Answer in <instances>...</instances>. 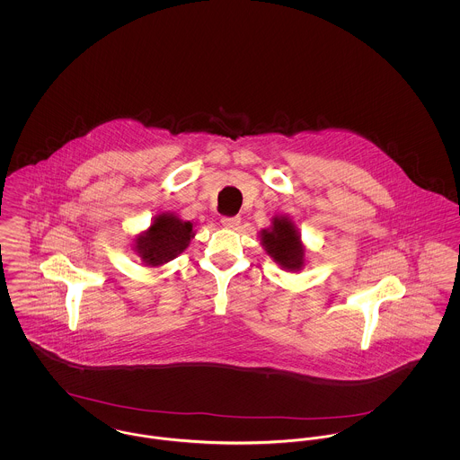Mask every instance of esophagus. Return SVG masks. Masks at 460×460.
Returning <instances> with one entry per match:
<instances>
[{
    "label": "esophagus",
    "instance_id": "1",
    "mask_svg": "<svg viewBox=\"0 0 460 460\" xmlns=\"http://www.w3.org/2000/svg\"><path fill=\"white\" fill-rule=\"evenodd\" d=\"M220 222H222V226L224 227H229V229H234L238 224H240L241 219L240 217H222L220 219Z\"/></svg>",
    "mask_w": 460,
    "mask_h": 460
}]
</instances>
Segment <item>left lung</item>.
Here are the masks:
<instances>
[{"label": "left lung", "mask_w": 460, "mask_h": 460, "mask_svg": "<svg viewBox=\"0 0 460 460\" xmlns=\"http://www.w3.org/2000/svg\"><path fill=\"white\" fill-rule=\"evenodd\" d=\"M261 243L267 255L288 272H298L305 267V246L288 216L272 217L270 227L261 231Z\"/></svg>", "instance_id": "left-lung-1"}]
</instances>
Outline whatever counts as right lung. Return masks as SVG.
<instances>
[{
	"label": "right lung",
	"instance_id": "obj_1",
	"mask_svg": "<svg viewBox=\"0 0 460 460\" xmlns=\"http://www.w3.org/2000/svg\"><path fill=\"white\" fill-rule=\"evenodd\" d=\"M193 238V222L179 219L172 212H162L146 231L136 236L134 252L145 265L158 267L174 261Z\"/></svg>",
	"mask_w": 460,
	"mask_h": 460
}]
</instances>
